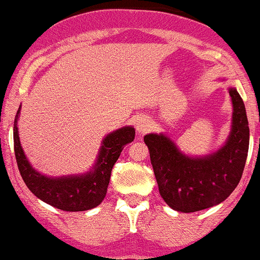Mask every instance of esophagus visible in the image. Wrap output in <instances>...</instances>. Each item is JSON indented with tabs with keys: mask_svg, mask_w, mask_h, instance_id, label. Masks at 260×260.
Instances as JSON below:
<instances>
[{
	"mask_svg": "<svg viewBox=\"0 0 260 260\" xmlns=\"http://www.w3.org/2000/svg\"><path fill=\"white\" fill-rule=\"evenodd\" d=\"M151 129V122L149 121V119H146V117H141V119H139L138 121H136V131H138L139 134H146L149 133Z\"/></svg>",
	"mask_w": 260,
	"mask_h": 260,
	"instance_id": "34e87169",
	"label": "esophagus"
}]
</instances>
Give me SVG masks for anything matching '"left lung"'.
Listing matches in <instances>:
<instances>
[{"label":"left lung","mask_w":260,"mask_h":260,"mask_svg":"<svg viewBox=\"0 0 260 260\" xmlns=\"http://www.w3.org/2000/svg\"><path fill=\"white\" fill-rule=\"evenodd\" d=\"M233 129L225 145L205 158H188L167 136L149 134L148 145L159 193L166 204L181 212L209 209L225 201L240 182L249 149V126L245 106L235 88Z\"/></svg>","instance_id":"1"}]
</instances>
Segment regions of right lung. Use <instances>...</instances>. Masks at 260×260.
<instances>
[{"mask_svg":"<svg viewBox=\"0 0 260 260\" xmlns=\"http://www.w3.org/2000/svg\"><path fill=\"white\" fill-rule=\"evenodd\" d=\"M17 111L14 122V148L17 167L27 188L42 201L63 211H86L99 206L106 196L114 164L122 149L135 138V130L127 126L105 138L99 160L93 171L84 176L48 178L31 168L27 161L17 134Z\"/></svg>","mask_w":260,"mask_h":260,"instance_id":"right-lung-1","label":"right lung"}]
</instances>
